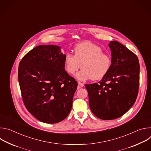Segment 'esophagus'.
I'll return each instance as SVG.
<instances>
[{"label":"esophagus","instance_id":"1","mask_svg":"<svg viewBox=\"0 0 151 151\" xmlns=\"http://www.w3.org/2000/svg\"><path fill=\"white\" fill-rule=\"evenodd\" d=\"M83 85H83L82 83H81V82H78V89H79V88L83 87Z\"/></svg>","mask_w":151,"mask_h":151}]
</instances>
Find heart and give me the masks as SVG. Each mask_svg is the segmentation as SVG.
Listing matches in <instances>:
<instances>
[{"label":"heart","mask_w":151,"mask_h":151,"mask_svg":"<svg viewBox=\"0 0 151 151\" xmlns=\"http://www.w3.org/2000/svg\"><path fill=\"white\" fill-rule=\"evenodd\" d=\"M73 51L74 55L70 53L66 54L64 66L69 74L73 75L81 65L82 69L75 76L78 80H99L109 72L111 57L102 52L101 48L98 45L90 42H84L76 45Z\"/></svg>","instance_id":"heart-1"}]
</instances>
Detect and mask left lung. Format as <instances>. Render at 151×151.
<instances>
[{
	"label": "left lung",
	"mask_w": 151,
	"mask_h": 151,
	"mask_svg": "<svg viewBox=\"0 0 151 151\" xmlns=\"http://www.w3.org/2000/svg\"><path fill=\"white\" fill-rule=\"evenodd\" d=\"M111 64L99 83L85 84L91 111L103 120L115 119L133 106L139 87L140 65L136 54L118 41H111Z\"/></svg>",
	"instance_id": "8db88e82"
}]
</instances>
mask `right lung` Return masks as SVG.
Wrapping results in <instances>:
<instances>
[{"label": "right lung", "instance_id": "right-lung-1", "mask_svg": "<svg viewBox=\"0 0 151 151\" xmlns=\"http://www.w3.org/2000/svg\"><path fill=\"white\" fill-rule=\"evenodd\" d=\"M65 54L57 45H39L18 67V82L26 109L39 121L58 123L69 114L78 83L64 69Z\"/></svg>", "mask_w": 151, "mask_h": 151}]
</instances>
